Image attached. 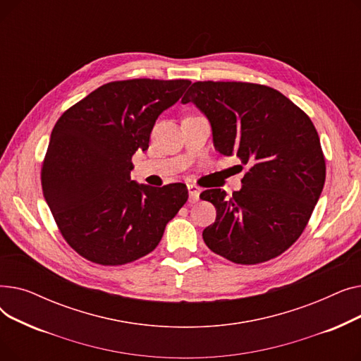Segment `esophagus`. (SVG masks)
<instances>
[{
    "instance_id": "34e87169",
    "label": "esophagus",
    "mask_w": 361,
    "mask_h": 361,
    "mask_svg": "<svg viewBox=\"0 0 361 361\" xmlns=\"http://www.w3.org/2000/svg\"><path fill=\"white\" fill-rule=\"evenodd\" d=\"M187 187H188V200L192 203H196L200 196V187H197L196 184H188Z\"/></svg>"
}]
</instances>
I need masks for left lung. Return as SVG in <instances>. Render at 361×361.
I'll return each instance as SVG.
<instances>
[{
    "label": "left lung",
    "instance_id": "left-lung-1",
    "mask_svg": "<svg viewBox=\"0 0 361 361\" xmlns=\"http://www.w3.org/2000/svg\"><path fill=\"white\" fill-rule=\"evenodd\" d=\"M212 128L215 149L237 155L249 171L226 197L209 188L200 199L216 207L203 230L214 253L256 264L286 252L305 231L325 184V158L312 120L272 87L243 82H196L181 99Z\"/></svg>",
    "mask_w": 361,
    "mask_h": 361
}]
</instances>
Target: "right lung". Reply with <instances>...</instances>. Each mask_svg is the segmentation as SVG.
Wrapping results in <instances>:
<instances>
[{
  "label": "right lung",
  "mask_w": 361,
  "mask_h": 361,
  "mask_svg": "<svg viewBox=\"0 0 361 361\" xmlns=\"http://www.w3.org/2000/svg\"><path fill=\"white\" fill-rule=\"evenodd\" d=\"M190 80L133 79L89 93L56 121L42 165V192L71 247L117 267L159 244L187 202L183 183L152 187L131 180V157L149 147L161 114Z\"/></svg>",
  "instance_id": "right-lung-1"
}]
</instances>
